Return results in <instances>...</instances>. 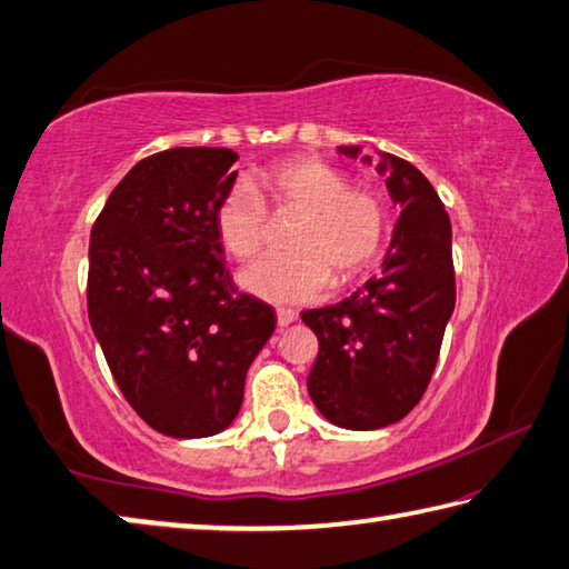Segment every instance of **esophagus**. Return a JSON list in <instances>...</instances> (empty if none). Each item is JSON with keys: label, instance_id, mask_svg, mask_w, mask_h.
Masks as SVG:
<instances>
[{"label": "esophagus", "instance_id": "obj_1", "mask_svg": "<svg viewBox=\"0 0 569 569\" xmlns=\"http://www.w3.org/2000/svg\"><path fill=\"white\" fill-rule=\"evenodd\" d=\"M298 318V313L296 310H291V308H278L276 310V320H278V328H286V326H291V322Z\"/></svg>", "mask_w": 569, "mask_h": 569}]
</instances>
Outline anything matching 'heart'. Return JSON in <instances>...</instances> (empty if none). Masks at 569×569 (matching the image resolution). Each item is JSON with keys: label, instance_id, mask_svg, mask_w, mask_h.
<instances>
[{"label": "heart", "instance_id": "1", "mask_svg": "<svg viewBox=\"0 0 569 569\" xmlns=\"http://www.w3.org/2000/svg\"><path fill=\"white\" fill-rule=\"evenodd\" d=\"M269 202L276 211H303L293 229L296 253L271 256L243 271L249 293L269 303H308L340 281L365 273L380 261L389 231L385 197L372 187H350L340 167L318 158H288L247 182L231 184L214 207L217 237L233 259L261 253L269 227Z\"/></svg>", "mask_w": 569, "mask_h": 569}]
</instances>
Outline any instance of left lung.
Returning <instances> with one entry per match:
<instances>
[{
    "instance_id": "1",
    "label": "left lung",
    "mask_w": 569,
    "mask_h": 569,
    "mask_svg": "<svg viewBox=\"0 0 569 569\" xmlns=\"http://www.w3.org/2000/svg\"><path fill=\"white\" fill-rule=\"evenodd\" d=\"M340 152L358 158L360 148ZM377 170L402 207L382 273L336 306L300 313L318 336L308 395L328 421L355 431L395 425L419 405L456 303L451 221L437 189L397 154L380 152Z\"/></svg>"
}]
</instances>
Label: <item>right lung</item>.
I'll return each instance as SVG.
<instances>
[{
    "instance_id": "obj_1",
    "label": "right lung",
    "mask_w": 569,
    "mask_h": 569,
    "mask_svg": "<svg viewBox=\"0 0 569 569\" xmlns=\"http://www.w3.org/2000/svg\"><path fill=\"white\" fill-rule=\"evenodd\" d=\"M229 148H172L110 192L88 247V318L122 397L154 431H224L276 310L241 293L214 207L237 180Z\"/></svg>"
}]
</instances>
